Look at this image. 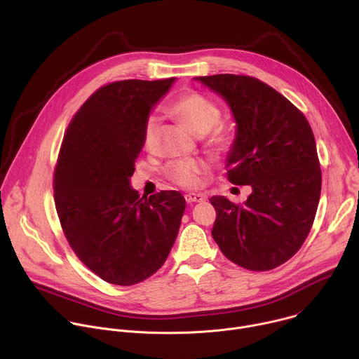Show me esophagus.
Here are the masks:
<instances>
[{
  "label": "esophagus",
  "instance_id": "obj_1",
  "mask_svg": "<svg viewBox=\"0 0 359 359\" xmlns=\"http://www.w3.org/2000/svg\"><path fill=\"white\" fill-rule=\"evenodd\" d=\"M184 198L187 203H200V201L206 200V196H204L203 193H187V194H184Z\"/></svg>",
  "mask_w": 359,
  "mask_h": 359
}]
</instances>
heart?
<instances>
[{
    "label": "heart",
    "mask_w": 359,
    "mask_h": 359,
    "mask_svg": "<svg viewBox=\"0 0 359 359\" xmlns=\"http://www.w3.org/2000/svg\"><path fill=\"white\" fill-rule=\"evenodd\" d=\"M172 112L196 136H204L210 132L209 142L212 144H223L227 140L226 130L217 126L222 119L220 108L209 97L197 92H187L173 102ZM158 136L159 119L156 115H150L143 126V146L153 149ZM204 169L206 165L198 161H177L166 166V176L182 187H194L198 184V176Z\"/></svg>",
    "instance_id": "obj_1"
}]
</instances>
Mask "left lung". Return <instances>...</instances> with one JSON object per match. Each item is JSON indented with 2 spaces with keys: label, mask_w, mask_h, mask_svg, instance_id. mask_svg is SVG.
Listing matches in <instances>:
<instances>
[{
  "label": "left lung",
  "mask_w": 359,
  "mask_h": 359,
  "mask_svg": "<svg viewBox=\"0 0 359 359\" xmlns=\"http://www.w3.org/2000/svg\"><path fill=\"white\" fill-rule=\"evenodd\" d=\"M226 102L236 137L226 159L233 184H250L244 204L213 196L212 236L226 257L252 271L273 270L309 236L321 194V169L306 118L267 83L252 76H198Z\"/></svg>",
  "instance_id": "1"
}]
</instances>
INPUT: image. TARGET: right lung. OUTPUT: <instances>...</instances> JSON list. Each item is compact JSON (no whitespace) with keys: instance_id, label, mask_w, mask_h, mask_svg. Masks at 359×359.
<instances>
[{"instance_id":"1","label":"right lung","mask_w":359,"mask_h":359,"mask_svg":"<svg viewBox=\"0 0 359 359\" xmlns=\"http://www.w3.org/2000/svg\"><path fill=\"white\" fill-rule=\"evenodd\" d=\"M176 78L112 82L72 118L54 173L57 213L79 260L97 277L133 285L166 262L186 209L176 190L139 198L130 187L143 126Z\"/></svg>"}]
</instances>
